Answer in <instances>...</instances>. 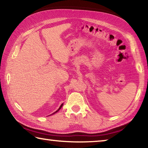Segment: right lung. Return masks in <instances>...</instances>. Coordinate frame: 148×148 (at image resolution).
<instances>
[{"mask_svg":"<svg viewBox=\"0 0 148 148\" xmlns=\"http://www.w3.org/2000/svg\"><path fill=\"white\" fill-rule=\"evenodd\" d=\"M62 105H63V104H62L61 105V106H60V107H59V108L58 110H57L56 112H54V113H53V114H56V112H58V111H59V110L60 109H61V108H62Z\"/></svg>","mask_w":148,"mask_h":148,"instance_id":"right-lung-1","label":"right lung"}]
</instances>
